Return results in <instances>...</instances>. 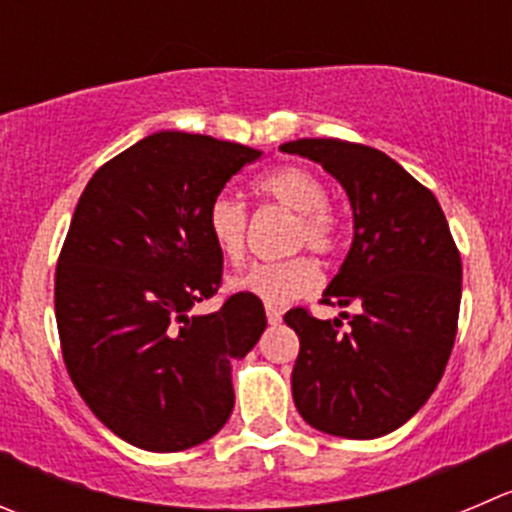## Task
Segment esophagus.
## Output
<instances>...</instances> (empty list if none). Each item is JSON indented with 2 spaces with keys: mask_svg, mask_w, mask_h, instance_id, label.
I'll return each mask as SVG.
<instances>
[{
  "mask_svg": "<svg viewBox=\"0 0 512 512\" xmlns=\"http://www.w3.org/2000/svg\"><path fill=\"white\" fill-rule=\"evenodd\" d=\"M265 312H267V322H270V325H280V322H282V312L277 310L275 305H267Z\"/></svg>",
  "mask_w": 512,
  "mask_h": 512,
  "instance_id": "1",
  "label": "esophagus"
}]
</instances>
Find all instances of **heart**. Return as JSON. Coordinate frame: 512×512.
<instances>
[{
	"label": "heart",
	"mask_w": 512,
	"mask_h": 512,
	"mask_svg": "<svg viewBox=\"0 0 512 512\" xmlns=\"http://www.w3.org/2000/svg\"><path fill=\"white\" fill-rule=\"evenodd\" d=\"M252 190L262 202L292 212L285 250H310L322 260H330L342 247V220L327 205L325 182L302 165H280L252 182ZM207 232L217 252L227 262H242L250 237V212L240 200L217 195L207 207ZM320 285V270L307 255H292L277 262H255L230 280L232 290L250 292L272 305H285L297 297L310 295Z\"/></svg>",
	"instance_id": "b5f03b06"
}]
</instances>
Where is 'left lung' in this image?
<instances>
[{
    "mask_svg": "<svg viewBox=\"0 0 512 512\" xmlns=\"http://www.w3.org/2000/svg\"><path fill=\"white\" fill-rule=\"evenodd\" d=\"M340 180L355 237L322 305L357 307L317 320L292 307L300 337L292 398L312 428L370 440L408 423L433 395L458 332L463 265L438 200L375 147L320 137L280 147Z\"/></svg>",
    "mask_w": 512,
    "mask_h": 512,
    "instance_id": "obj_1",
    "label": "left lung"
}]
</instances>
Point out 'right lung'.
Returning a JSON list of instances; mask_svg holds the SVG:
<instances>
[{"label":"right lung","mask_w":512,"mask_h":512,"mask_svg":"<svg viewBox=\"0 0 512 512\" xmlns=\"http://www.w3.org/2000/svg\"><path fill=\"white\" fill-rule=\"evenodd\" d=\"M255 160L235 142L157 132L104 162L74 207L54 272L64 365L89 410L142 450L210 440L235 405L230 360L267 327L250 292L190 315L222 285L207 207Z\"/></svg>","instance_id":"add662e5"}]
</instances>
